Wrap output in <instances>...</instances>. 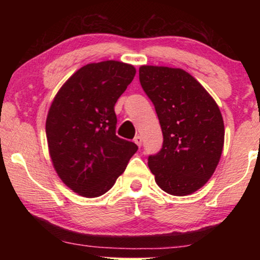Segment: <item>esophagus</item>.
Returning <instances> with one entry per match:
<instances>
[{
	"instance_id": "obj_1",
	"label": "esophagus",
	"mask_w": 260,
	"mask_h": 260,
	"mask_svg": "<svg viewBox=\"0 0 260 260\" xmlns=\"http://www.w3.org/2000/svg\"><path fill=\"white\" fill-rule=\"evenodd\" d=\"M134 142L138 145V147H141V145H142V137L141 136H136V137L134 138Z\"/></svg>"
}]
</instances>
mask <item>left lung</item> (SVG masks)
Listing matches in <instances>:
<instances>
[{"instance_id":"obj_1","label":"left lung","mask_w":260,"mask_h":260,"mask_svg":"<svg viewBox=\"0 0 260 260\" xmlns=\"http://www.w3.org/2000/svg\"><path fill=\"white\" fill-rule=\"evenodd\" d=\"M140 81L163 134L161 150L148 157L149 169L168 194L194 193L211 179L221 157L225 127L219 106L181 69L141 66Z\"/></svg>"}]
</instances>
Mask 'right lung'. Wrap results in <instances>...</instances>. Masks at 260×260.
Segmentation results:
<instances>
[{"instance_id":"right-lung-1","label":"right lung","mask_w":260,"mask_h":260,"mask_svg":"<svg viewBox=\"0 0 260 260\" xmlns=\"http://www.w3.org/2000/svg\"><path fill=\"white\" fill-rule=\"evenodd\" d=\"M133 65L88 63L60 88L49 108L46 136L62 182L81 197L106 193L138 147L116 135L115 104L133 81Z\"/></svg>"}]
</instances>
